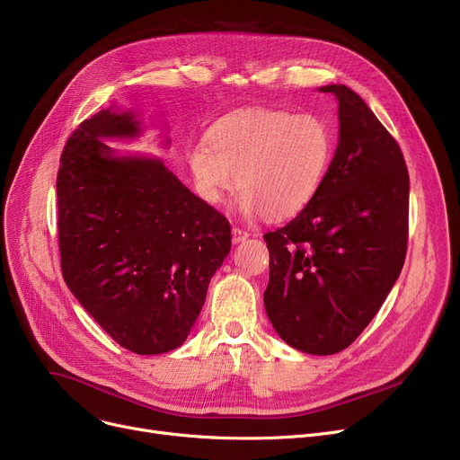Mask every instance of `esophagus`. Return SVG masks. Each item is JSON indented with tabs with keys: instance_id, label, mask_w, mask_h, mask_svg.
I'll return each instance as SVG.
<instances>
[{
	"instance_id": "34e87169",
	"label": "esophagus",
	"mask_w": 460,
	"mask_h": 460,
	"mask_svg": "<svg viewBox=\"0 0 460 460\" xmlns=\"http://www.w3.org/2000/svg\"><path fill=\"white\" fill-rule=\"evenodd\" d=\"M233 243L234 244H240V243H244V240L250 236V233L248 231H244V229H240V227H233Z\"/></svg>"
}]
</instances>
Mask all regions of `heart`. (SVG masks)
Instances as JSON below:
<instances>
[{"mask_svg": "<svg viewBox=\"0 0 460 460\" xmlns=\"http://www.w3.org/2000/svg\"><path fill=\"white\" fill-rule=\"evenodd\" d=\"M205 141L186 155L203 201L220 203L234 175L238 208L270 222L295 217L315 199L335 149L323 117L274 108L229 113L208 128Z\"/></svg>", "mask_w": 460, "mask_h": 460, "instance_id": "b5f03b06", "label": "heart"}]
</instances>
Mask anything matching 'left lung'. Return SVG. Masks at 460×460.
Here are the masks:
<instances>
[{
  "instance_id": "obj_1",
  "label": "left lung",
  "mask_w": 460,
  "mask_h": 460,
  "mask_svg": "<svg viewBox=\"0 0 460 460\" xmlns=\"http://www.w3.org/2000/svg\"><path fill=\"white\" fill-rule=\"evenodd\" d=\"M321 91L340 102V141L315 199L264 234V309L287 345L328 356L354 343L401 274L410 179L397 141L352 89Z\"/></svg>"
}]
</instances>
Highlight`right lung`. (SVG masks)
I'll list each match as a JSON object with an SVG mask.
<instances>
[{
    "label": "right lung",
    "mask_w": 460,
    "mask_h": 460,
    "mask_svg": "<svg viewBox=\"0 0 460 460\" xmlns=\"http://www.w3.org/2000/svg\"><path fill=\"white\" fill-rule=\"evenodd\" d=\"M139 132L132 111L108 108L70 134L58 172L59 253L70 293L111 340L162 354L198 321L231 226L162 160L117 156L102 141Z\"/></svg>",
    "instance_id": "add662e5"
}]
</instances>
